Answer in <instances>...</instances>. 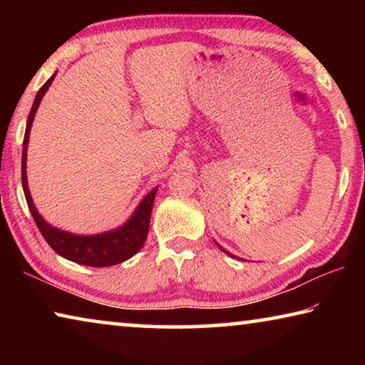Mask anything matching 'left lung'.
<instances>
[{
  "label": "left lung",
  "instance_id": "left-lung-1",
  "mask_svg": "<svg viewBox=\"0 0 365 365\" xmlns=\"http://www.w3.org/2000/svg\"><path fill=\"white\" fill-rule=\"evenodd\" d=\"M215 245H217V246H219V248H220V250H222V251H224V252H225V255H228V256H230V257H233V256H232V255H230V252H228V251H225V250H224V248H222V246H220V245H219V243H215Z\"/></svg>",
  "mask_w": 365,
  "mask_h": 365
}]
</instances>
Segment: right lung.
<instances>
[{"mask_svg": "<svg viewBox=\"0 0 365 365\" xmlns=\"http://www.w3.org/2000/svg\"><path fill=\"white\" fill-rule=\"evenodd\" d=\"M54 77H56V73H53V76L49 77L48 82L41 86L40 91L35 96L34 106L30 109L27 119L26 137H24L22 145V188L24 195H26L30 214H32V217L36 227H38V230L41 232L43 238L46 240V243L51 246L59 256L69 259L72 262L90 265V267H109V265L120 264L123 261H127V259H130L133 255H137L141 250V246L145 245L148 228H150L154 196H156L158 187L153 188L150 193L140 201V205L135 209L130 219H128L125 224L114 228V230L98 235H76L49 225L38 214V211H36L32 196H30L26 170L30 128H32L36 109H38L43 96H45L48 91L49 85L53 83Z\"/></svg>", "mask_w": 365, "mask_h": 365, "instance_id": "right-lung-1", "label": "right lung"}]
</instances>
